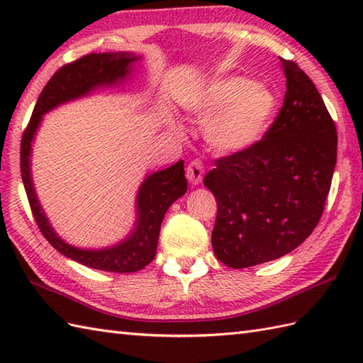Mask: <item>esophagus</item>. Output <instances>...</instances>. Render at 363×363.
I'll list each match as a JSON object with an SVG mask.
<instances>
[{
  "instance_id": "34e87169",
  "label": "esophagus",
  "mask_w": 363,
  "mask_h": 363,
  "mask_svg": "<svg viewBox=\"0 0 363 363\" xmlns=\"http://www.w3.org/2000/svg\"><path fill=\"white\" fill-rule=\"evenodd\" d=\"M186 176L191 186H198V184H201L203 176H204V165L201 164V160H198V159L191 160L186 169Z\"/></svg>"
}]
</instances>
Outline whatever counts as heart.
I'll return each instance as SVG.
<instances>
[{
	"mask_svg": "<svg viewBox=\"0 0 363 363\" xmlns=\"http://www.w3.org/2000/svg\"><path fill=\"white\" fill-rule=\"evenodd\" d=\"M276 95L240 76L212 79L190 99L187 109L204 125L213 150L235 154L257 145L272 125Z\"/></svg>",
	"mask_w": 363,
	"mask_h": 363,
	"instance_id": "1",
	"label": "heart"
}]
</instances>
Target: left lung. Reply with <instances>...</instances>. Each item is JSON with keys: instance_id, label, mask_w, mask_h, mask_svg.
Masks as SVG:
<instances>
[{"instance_id": "1", "label": "left lung", "mask_w": 363, "mask_h": 363, "mask_svg": "<svg viewBox=\"0 0 363 363\" xmlns=\"http://www.w3.org/2000/svg\"><path fill=\"white\" fill-rule=\"evenodd\" d=\"M284 106L252 148L215 162L204 186L217 199L215 256L230 268L279 259L317 228L337 162V129L317 87L281 59Z\"/></svg>"}]
</instances>
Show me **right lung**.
<instances>
[{
  "mask_svg": "<svg viewBox=\"0 0 363 363\" xmlns=\"http://www.w3.org/2000/svg\"><path fill=\"white\" fill-rule=\"evenodd\" d=\"M138 60H142V56H137L134 52H98L87 54L72 64L64 65L54 73L38 96L33 117L23 134L20 150L21 179L25 184L30 211L43 237L65 257L89 268L112 273L138 272L156 256L162 220L168 207L187 191L184 160L176 162L165 169L146 174L135 196L137 218L133 230L118 243L107 248L91 250L67 243L50 225V220L35 194L33 172H30V156H33V142L45 113L65 103L89 96L99 89L123 84L133 74L134 64Z\"/></svg>",
  "mask_w": 363,
  "mask_h": 363,
  "instance_id": "right-lung-1",
  "label": "right lung"
}]
</instances>
